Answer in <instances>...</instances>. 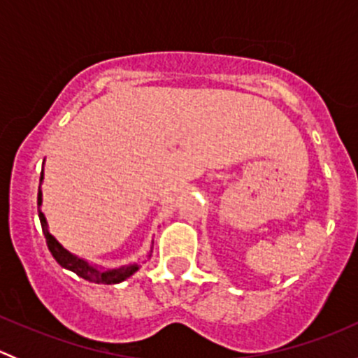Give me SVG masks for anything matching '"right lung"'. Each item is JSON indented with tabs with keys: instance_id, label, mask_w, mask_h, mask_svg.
I'll list each match as a JSON object with an SVG mask.
<instances>
[{
	"instance_id": "right-lung-1",
	"label": "right lung",
	"mask_w": 358,
	"mask_h": 358,
	"mask_svg": "<svg viewBox=\"0 0 358 358\" xmlns=\"http://www.w3.org/2000/svg\"><path fill=\"white\" fill-rule=\"evenodd\" d=\"M41 180H43V171H41ZM41 202H43V194H41V189H39L38 190L39 222H41L43 234H45L46 246H48L50 252H52V256L57 259V263H59L60 266H64V268L74 272L76 275L83 277L85 280H90V282H95V284H119V282H122V280L128 279V277H131L133 273L140 268L138 263H129V265L119 266V268L100 270V268H96V266L90 265V263L85 262V259L78 258L76 255L69 252L67 249L64 248L62 244H60L59 241L52 236V234H50L48 225H46L45 215H43V211L39 209ZM150 255H152V248H150L149 258H150Z\"/></svg>"
}]
</instances>
